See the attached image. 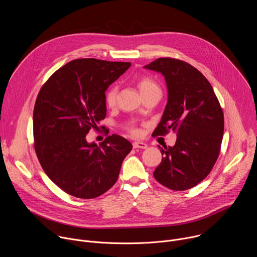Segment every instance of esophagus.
Listing matches in <instances>:
<instances>
[{
    "mask_svg": "<svg viewBox=\"0 0 257 257\" xmlns=\"http://www.w3.org/2000/svg\"><path fill=\"white\" fill-rule=\"evenodd\" d=\"M133 148L134 149H146L148 148V144L144 143V142H141V141H135L133 142Z\"/></svg>",
    "mask_w": 257,
    "mask_h": 257,
    "instance_id": "34e87169",
    "label": "esophagus"
}]
</instances>
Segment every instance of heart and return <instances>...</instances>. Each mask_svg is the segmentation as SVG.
Instances as JSON below:
<instances>
[{"mask_svg":"<svg viewBox=\"0 0 257 257\" xmlns=\"http://www.w3.org/2000/svg\"><path fill=\"white\" fill-rule=\"evenodd\" d=\"M137 85H138V88L141 92V94L148 92L154 88H159L158 84L150 77H146V76H143V77H140L138 79V82H137ZM117 94H118V87L116 85H113L109 87L106 91H105V94H104V102L107 106L112 107L116 104V101H117ZM127 130L128 132H130L131 134L133 135H137L138 134V130L137 128L134 126V124H130L128 127H127Z\"/></svg>","mask_w":257,"mask_h":257,"instance_id":"obj_1","label":"heart"}]
</instances>
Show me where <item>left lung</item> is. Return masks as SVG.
Instances as JSON below:
<instances>
[{
  "label": "left lung",
  "mask_w": 257,
  "mask_h": 257,
  "mask_svg": "<svg viewBox=\"0 0 257 257\" xmlns=\"http://www.w3.org/2000/svg\"><path fill=\"white\" fill-rule=\"evenodd\" d=\"M144 68L162 73L168 87V102L154 134L177 133L174 146H159L164 158L154 176L171 190L190 189L210 173L221 152L223 109L208 80L190 64L160 58Z\"/></svg>",
  "instance_id": "obj_1"
}]
</instances>
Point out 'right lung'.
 <instances>
[{
    "instance_id": "1",
    "label": "right lung",
    "mask_w": 257,
    "mask_h": 257,
    "mask_svg": "<svg viewBox=\"0 0 257 257\" xmlns=\"http://www.w3.org/2000/svg\"><path fill=\"white\" fill-rule=\"evenodd\" d=\"M131 66L129 62L73 60L42 86L33 109L34 150L48 177L66 193L100 196L118 180L132 144L112 134L99 146L86 135L106 115L104 92Z\"/></svg>"
}]
</instances>
